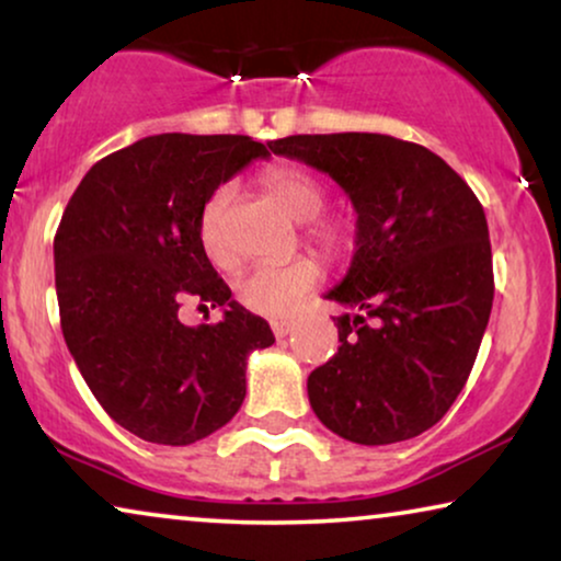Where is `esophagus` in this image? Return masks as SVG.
<instances>
[{
    "label": "esophagus",
    "instance_id": "obj_1",
    "mask_svg": "<svg viewBox=\"0 0 561 561\" xmlns=\"http://www.w3.org/2000/svg\"><path fill=\"white\" fill-rule=\"evenodd\" d=\"M294 332V321H273V334L283 340V336H288Z\"/></svg>",
    "mask_w": 561,
    "mask_h": 561
}]
</instances>
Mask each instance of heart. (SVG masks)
I'll list each match as a JSON object with an SVG mask.
<instances>
[{"label": "heart", "instance_id": "1", "mask_svg": "<svg viewBox=\"0 0 561 561\" xmlns=\"http://www.w3.org/2000/svg\"><path fill=\"white\" fill-rule=\"evenodd\" d=\"M263 186L278 198V204L290 217L298 221H311L324 211L327 191L321 186L317 175H311L306 168L294 163H275L267 165L260 173ZM232 183H221L209 194L202 214H198V242H202L204 255L214 265L229 263V250L225 244V214L234 202ZM309 240L319 250L336 255L350 244V229L342 221L317 219L309 229ZM321 265L313 257H296L286 265H263L252 267L237 280V298L244 309L260 317L283 319L296 313L304 298L319 286Z\"/></svg>", "mask_w": 561, "mask_h": 561}]
</instances>
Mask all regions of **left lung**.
<instances>
[{"instance_id": "left-lung-1", "label": "left lung", "mask_w": 561, "mask_h": 561, "mask_svg": "<svg viewBox=\"0 0 561 561\" xmlns=\"http://www.w3.org/2000/svg\"><path fill=\"white\" fill-rule=\"evenodd\" d=\"M271 150L332 175L357 211L350 273L327 294L350 313L306 382L313 413L367 447L424 434L462 393L493 309L482 204L439 156L390 135H290Z\"/></svg>"}]
</instances>
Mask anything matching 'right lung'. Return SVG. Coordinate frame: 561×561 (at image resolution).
Returning a JSON list of instances; mask_svg holds the SVG:
<instances>
[{
    "label": "right lung",
    "mask_w": 561,
    "mask_h": 561,
    "mask_svg": "<svg viewBox=\"0 0 561 561\" xmlns=\"http://www.w3.org/2000/svg\"><path fill=\"white\" fill-rule=\"evenodd\" d=\"M265 156L248 135H152L91 165L66 206L53 240L60 329L102 409L145 442L186 447L225 426L248 393V355L275 342L198 242L211 191ZM186 300L226 317L181 325Z\"/></svg>",
    "instance_id": "obj_1"
}]
</instances>
